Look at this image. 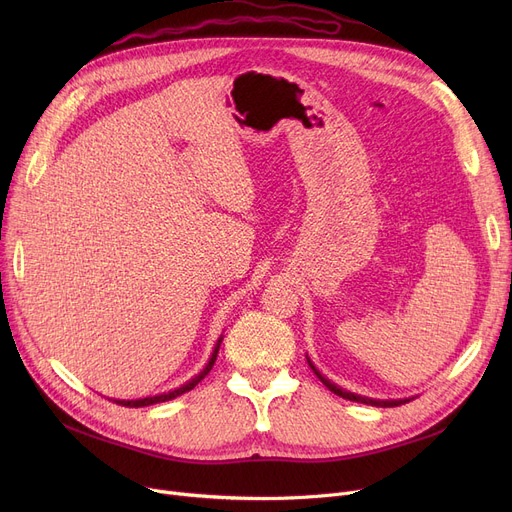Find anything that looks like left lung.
Listing matches in <instances>:
<instances>
[{
    "label": "left lung",
    "mask_w": 512,
    "mask_h": 512,
    "mask_svg": "<svg viewBox=\"0 0 512 512\" xmlns=\"http://www.w3.org/2000/svg\"><path fill=\"white\" fill-rule=\"evenodd\" d=\"M307 363L309 367L313 369V373L317 375V378L321 380V384H324L330 392H334L336 396H342L346 400H353V402H363V405H371V407H398V405H405V402H409V398H400V400H375V398H367V396H361V394H355V392H348V390H342L340 386H336L334 382H330L326 375H321L319 369L311 363V359L307 357Z\"/></svg>",
    "instance_id": "obj_1"
}]
</instances>
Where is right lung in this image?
I'll return each instance as SVG.
<instances>
[{
    "mask_svg": "<svg viewBox=\"0 0 512 512\" xmlns=\"http://www.w3.org/2000/svg\"><path fill=\"white\" fill-rule=\"evenodd\" d=\"M220 344H222V338L218 340V344H215V348H213V353H211V357H209V361H207V365L203 367V371L199 373V375H195L193 380H188L184 386H180V388H176V390H170V392H164V394H157V396H147V398H139V400H116L114 398V402H118V405H122V407H130V409H139V407H149V405H157V402H166V400H172V398H176V396H180V394H184V392H188V390H193L205 375L211 371V367H213V363H215V357H218V351H220Z\"/></svg>",
    "mask_w": 512,
    "mask_h": 512,
    "instance_id": "obj_1",
    "label": "right lung"
}]
</instances>
